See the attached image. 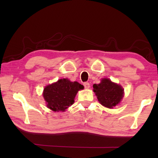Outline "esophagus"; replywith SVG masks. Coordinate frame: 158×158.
Listing matches in <instances>:
<instances>
[{
  "label": "esophagus",
  "instance_id": "esophagus-1",
  "mask_svg": "<svg viewBox=\"0 0 158 158\" xmlns=\"http://www.w3.org/2000/svg\"><path fill=\"white\" fill-rule=\"evenodd\" d=\"M84 85L85 89H89V88H90V84L89 82L84 83Z\"/></svg>",
  "mask_w": 158,
  "mask_h": 158
}]
</instances>
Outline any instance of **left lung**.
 <instances>
[{
  "mask_svg": "<svg viewBox=\"0 0 158 158\" xmlns=\"http://www.w3.org/2000/svg\"><path fill=\"white\" fill-rule=\"evenodd\" d=\"M93 86L98 101L105 107L112 109L119 104L123 98L124 89L121 85L109 79H102L100 84H93Z\"/></svg>",
  "mask_w": 158,
  "mask_h": 158,
  "instance_id": "obj_1",
  "label": "left lung"
}]
</instances>
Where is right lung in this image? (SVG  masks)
<instances>
[{
    "mask_svg": "<svg viewBox=\"0 0 158 158\" xmlns=\"http://www.w3.org/2000/svg\"><path fill=\"white\" fill-rule=\"evenodd\" d=\"M84 88L77 81L61 79L44 88L43 97L48 108L53 111H65L74 103L77 92Z\"/></svg>",
    "mask_w": 158,
    "mask_h": 158,
    "instance_id": "1",
    "label": "right lung"
}]
</instances>
